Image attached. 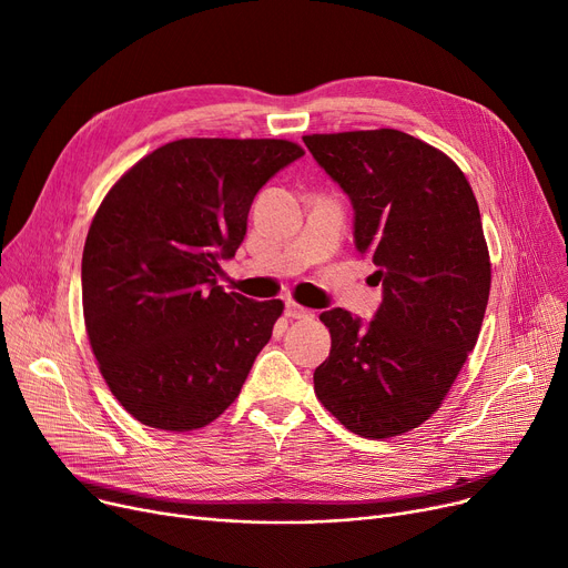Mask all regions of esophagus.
I'll return each mask as SVG.
<instances>
[{
  "label": "esophagus",
  "instance_id": "obj_1",
  "mask_svg": "<svg viewBox=\"0 0 568 568\" xmlns=\"http://www.w3.org/2000/svg\"><path fill=\"white\" fill-rule=\"evenodd\" d=\"M285 315L290 320H306V317H313V311H308V308H304L300 304H294V302H287L285 304Z\"/></svg>",
  "mask_w": 568,
  "mask_h": 568
}]
</instances>
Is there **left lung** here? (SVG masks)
I'll list each match as a JSON object with an SVG mask.
<instances>
[{
  "label": "left lung",
  "mask_w": 568,
  "mask_h": 568,
  "mask_svg": "<svg viewBox=\"0 0 568 568\" xmlns=\"http://www.w3.org/2000/svg\"><path fill=\"white\" fill-rule=\"evenodd\" d=\"M349 197L354 248L382 283L371 322L324 311L332 352L313 373L322 405L352 433L384 439L442 405L481 332L490 260L479 204L460 168L403 131L306 135Z\"/></svg>",
  "instance_id": "left-lung-1"
}]
</instances>
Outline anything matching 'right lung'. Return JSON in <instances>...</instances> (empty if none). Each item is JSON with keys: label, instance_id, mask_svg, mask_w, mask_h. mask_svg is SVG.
Segmentation results:
<instances>
[{"label": "right lung", "instance_id": "right-lung-1", "mask_svg": "<svg viewBox=\"0 0 568 568\" xmlns=\"http://www.w3.org/2000/svg\"><path fill=\"white\" fill-rule=\"evenodd\" d=\"M304 156L287 140H174L101 202L82 253L87 336L114 398L144 426L212 424L242 392L283 302L219 285L248 209Z\"/></svg>", "mask_w": 568, "mask_h": 568}]
</instances>
